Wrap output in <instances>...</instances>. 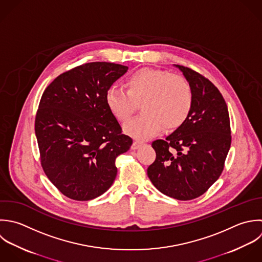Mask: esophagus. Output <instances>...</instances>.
<instances>
[{"instance_id":"esophagus-1","label":"esophagus","mask_w":262,"mask_h":262,"mask_svg":"<svg viewBox=\"0 0 262 262\" xmlns=\"http://www.w3.org/2000/svg\"><path fill=\"white\" fill-rule=\"evenodd\" d=\"M142 142H140V141H135L134 143H133V145H132V149L133 150H136V149H138V148H140L141 146H142Z\"/></svg>"}]
</instances>
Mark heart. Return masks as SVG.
Listing matches in <instances>:
<instances>
[{
  "instance_id": "b5f03b06",
  "label": "heart",
  "mask_w": 262,
  "mask_h": 262,
  "mask_svg": "<svg viewBox=\"0 0 262 262\" xmlns=\"http://www.w3.org/2000/svg\"><path fill=\"white\" fill-rule=\"evenodd\" d=\"M126 92L112 86L105 96L111 114L125 122L140 104L142 114L125 124L127 135L145 140L157 135L164 125L167 129L180 127L193 107V92L182 76L166 70L142 68L125 79Z\"/></svg>"
}]
</instances>
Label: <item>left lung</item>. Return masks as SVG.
<instances>
[{
    "mask_svg": "<svg viewBox=\"0 0 262 262\" xmlns=\"http://www.w3.org/2000/svg\"><path fill=\"white\" fill-rule=\"evenodd\" d=\"M176 67L191 85L193 107L180 127L152 143L156 159L147 173L161 193L187 201L203 195L219 180L232 136L228 106L219 89L193 69Z\"/></svg>",
    "mask_w": 262,
    "mask_h": 262,
    "instance_id": "8db88e82",
    "label": "left lung"
}]
</instances>
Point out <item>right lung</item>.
<instances>
[{"instance_id":"right-lung-1","label":"right lung","mask_w":262,"mask_h":262,"mask_svg":"<svg viewBox=\"0 0 262 262\" xmlns=\"http://www.w3.org/2000/svg\"><path fill=\"white\" fill-rule=\"evenodd\" d=\"M127 69L109 62L85 63L60 74L41 96L34 123L40 164L52 184L72 200L104 194L116 178V157L133 144L105 100Z\"/></svg>"}]
</instances>
